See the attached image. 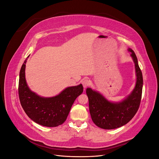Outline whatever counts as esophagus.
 <instances>
[{
    "label": "esophagus",
    "instance_id": "1",
    "mask_svg": "<svg viewBox=\"0 0 159 159\" xmlns=\"http://www.w3.org/2000/svg\"><path fill=\"white\" fill-rule=\"evenodd\" d=\"M90 84V81L88 79H85L82 81V85L84 86V88H86L88 87V86H89Z\"/></svg>",
    "mask_w": 159,
    "mask_h": 159
}]
</instances>
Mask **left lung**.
Returning a JSON list of instances; mask_svg holds the SVG:
<instances>
[{
	"mask_svg": "<svg viewBox=\"0 0 159 159\" xmlns=\"http://www.w3.org/2000/svg\"><path fill=\"white\" fill-rule=\"evenodd\" d=\"M128 50L131 52V55L135 65L137 82L133 92L125 99L120 103H111L97 91L91 88L86 89L91 119L96 125L102 129H113L125 125L133 119L140 106L143 75L135 54L131 48Z\"/></svg>",
	"mask_w": 159,
	"mask_h": 159,
	"instance_id": "8db88e82",
	"label": "left lung"
}]
</instances>
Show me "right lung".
Returning a JSON list of instances; mask_svg holds the SVG:
<instances>
[{"label": "right lung", "instance_id": "add662e5", "mask_svg": "<svg viewBox=\"0 0 159 159\" xmlns=\"http://www.w3.org/2000/svg\"><path fill=\"white\" fill-rule=\"evenodd\" d=\"M24 61L18 83V95L22 107L33 121L45 127H57L67 119L74 101L84 91L80 84L65 89L61 93L50 98H41L30 90L26 82Z\"/></svg>", "mask_w": 159, "mask_h": 159}]
</instances>
